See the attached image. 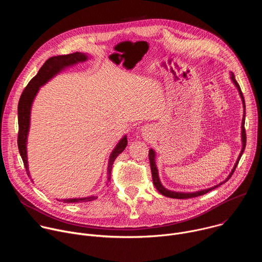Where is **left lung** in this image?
<instances>
[{
	"mask_svg": "<svg viewBox=\"0 0 262 262\" xmlns=\"http://www.w3.org/2000/svg\"><path fill=\"white\" fill-rule=\"evenodd\" d=\"M231 80H232V82L234 83V85L236 86V88L238 89V92H239L241 97H242V99H243L244 108H245V107H246V104H245L244 95H243V92H242V90H241V87H239L238 83H237V82H236V80H235V77H234V74H233V73H231ZM245 116H246V113H245V110H244V117H243V122H242L243 149H242L241 155H239V157H238V159H237V161H236V163H235V165H234V168L232 169L231 173H230V174H229V176L226 178V180H224V181H223V182H221L220 184L214 185L213 188L206 189V190H202V191H198V192H195V193H180V192H172V191H169V190H167V189H165V188H164V186H163V185H162V183H161V181H160L159 173H158V168H157V166H156V162H155L156 154H155V151L152 150V149H150V150H149V155H148V157H149V162H150V168H151V173H152V180H154V184H155V186L157 188V190H158L162 195H164V196H166V197H169V198H175V199H188V198H194V197H198V196L204 195V194H206V193H208V192H210V191L214 190L215 188H217V186H220V185H221V184H223L224 182H226L228 179H230V177L232 176L233 172L235 171V168L237 167V164H238V162H239V160H241V157L243 156V152H244L245 148H246L247 136H246V129H245Z\"/></svg>",
	"mask_w": 262,
	"mask_h": 262,
	"instance_id": "1",
	"label": "left lung"
}]
</instances>
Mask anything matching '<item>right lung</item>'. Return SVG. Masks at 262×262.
Segmentation results:
<instances>
[{
  "mask_svg": "<svg viewBox=\"0 0 262 262\" xmlns=\"http://www.w3.org/2000/svg\"><path fill=\"white\" fill-rule=\"evenodd\" d=\"M87 60V56L82 53H73L69 55H63V56H56L48 59L46 63L41 66L38 73L29 82L25 90L23 91L18 105H17V116H18V135H17V146L18 150L20 154V157L23 159L27 174L30 177V172L28 169V161H27V137L29 133V126H30V113H31V105L33 102V99L38 92V89L40 86L45 85L50 79H52L55 74H57L61 69H63L66 66L76 64L78 62H83ZM127 145V139L124 137L121 139V141L118 143V145L115 147V149L112 152L108 161V167H107V181L111 180V171L112 166H113L114 161L116 158L124 150ZM96 199V197H86V198H80V199H67L63 200L66 203H74V202H88Z\"/></svg>",
  "mask_w": 262,
  "mask_h": 262,
  "instance_id": "right-lung-1",
  "label": "right lung"
}]
</instances>
